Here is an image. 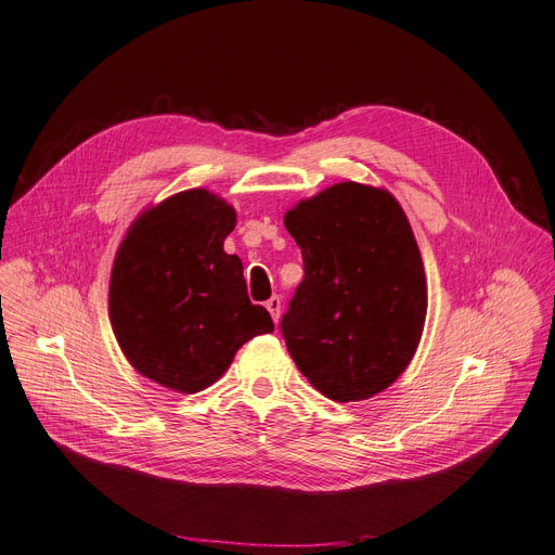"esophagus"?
<instances>
[{
	"mask_svg": "<svg viewBox=\"0 0 555 555\" xmlns=\"http://www.w3.org/2000/svg\"><path fill=\"white\" fill-rule=\"evenodd\" d=\"M264 308L270 310V315H272V320H274V324H279V320H281V299L274 295V297H270L268 299V304H264Z\"/></svg>",
	"mask_w": 555,
	"mask_h": 555,
	"instance_id": "esophagus-1",
	"label": "esophagus"
}]
</instances>
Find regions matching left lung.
I'll return each mask as SVG.
<instances>
[{
	"label": "left lung",
	"instance_id": "obj_1",
	"mask_svg": "<svg viewBox=\"0 0 555 555\" xmlns=\"http://www.w3.org/2000/svg\"><path fill=\"white\" fill-rule=\"evenodd\" d=\"M304 281L281 331L299 372L349 403L383 392L411 365L426 322V274L392 192L335 183L285 212Z\"/></svg>",
	"mask_w": 555,
	"mask_h": 555
}]
</instances>
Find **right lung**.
<instances>
[{"label": "right lung", "instance_id": "1", "mask_svg": "<svg viewBox=\"0 0 555 555\" xmlns=\"http://www.w3.org/2000/svg\"><path fill=\"white\" fill-rule=\"evenodd\" d=\"M235 208L206 188L147 206L113 260L108 318L131 367L181 395L218 380L274 322L247 297L243 260L224 251Z\"/></svg>", "mask_w": 555, "mask_h": 555}]
</instances>
